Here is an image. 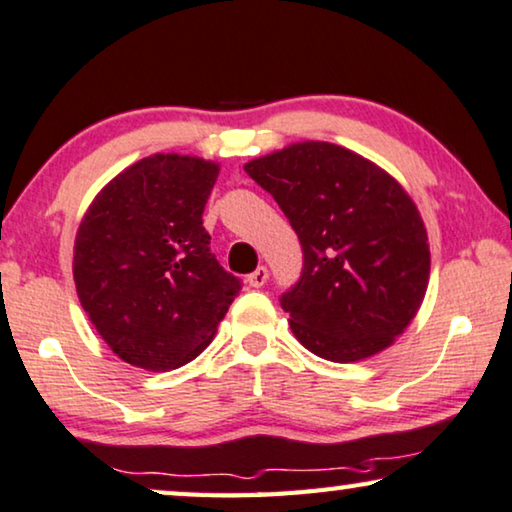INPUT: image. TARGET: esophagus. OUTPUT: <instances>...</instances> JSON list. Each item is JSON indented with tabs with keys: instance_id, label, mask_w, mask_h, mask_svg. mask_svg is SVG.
Instances as JSON below:
<instances>
[{
	"instance_id": "34e87169",
	"label": "esophagus",
	"mask_w": 512,
	"mask_h": 512,
	"mask_svg": "<svg viewBox=\"0 0 512 512\" xmlns=\"http://www.w3.org/2000/svg\"><path fill=\"white\" fill-rule=\"evenodd\" d=\"M265 281H268V268H265V265H258V268L247 277V284L251 288H263Z\"/></svg>"
}]
</instances>
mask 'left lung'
<instances>
[{
    "instance_id": "left-lung-1",
    "label": "left lung",
    "mask_w": 512,
    "mask_h": 512,
    "mask_svg": "<svg viewBox=\"0 0 512 512\" xmlns=\"http://www.w3.org/2000/svg\"><path fill=\"white\" fill-rule=\"evenodd\" d=\"M302 244V274L281 295L298 342L358 362L409 328L425 298L429 244L395 177L346 147L305 140L249 161Z\"/></svg>"
}]
</instances>
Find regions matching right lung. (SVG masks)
<instances>
[{
  "label": "right lung",
  "instance_id": "right-lung-1",
  "mask_svg": "<svg viewBox=\"0 0 512 512\" xmlns=\"http://www.w3.org/2000/svg\"><path fill=\"white\" fill-rule=\"evenodd\" d=\"M217 175L214 161L152 154L113 177L80 221L73 247L80 305L133 367L187 365L240 293L203 226Z\"/></svg>",
  "mask_w": 512,
  "mask_h": 512
}]
</instances>
